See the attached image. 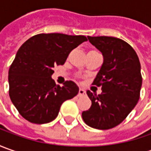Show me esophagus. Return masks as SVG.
Returning a JSON list of instances; mask_svg holds the SVG:
<instances>
[{
  "label": "esophagus",
  "mask_w": 151,
  "mask_h": 151,
  "mask_svg": "<svg viewBox=\"0 0 151 151\" xmlns=\"http://www.w3.org/2000/svg\"><path fill=\"white\" fill-rule=\"evenodd\" d=\"M83 95H86V91L84 89H81V88H80V90H79V93H78V96H83Z\"/></svg>",
  "instance_id": "obj_1"
}]
</instances>
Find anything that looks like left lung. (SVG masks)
<instances>
[{
    "instance_id": "obj_1",
    "label": "left lung",
    "mask_w": 151,
    "mask_h": 151,
    "mask_svg": "<svg viewBox=\"0 0 151 151\" xmlns=\"http://www.w3.org/2000/svg\"><path fill=\"white\" fill-rule=\"evenodd\" d=\"M99 50L103 62L93 85L101 86V93L86 91L91 101L82 113L84 122L96 129H109L121 124L136 106L142 86L140 63L128 43L113 37H87Z\"/></svg>"
}]
</instances>
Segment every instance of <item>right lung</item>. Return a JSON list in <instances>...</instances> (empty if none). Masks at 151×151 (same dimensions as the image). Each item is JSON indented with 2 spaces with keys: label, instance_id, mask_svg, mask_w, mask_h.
<instances>
[{
  "label": "right lung",
  "instance_id": "add662e5",
  "mask_svg": "<svg viewBox=\"0 0 151 151\" xmlns=\"http://www.w3.org/2000/svg\"><path fill=\"white\" fill-rule=\"evenodd\" d=\"M86 41L82 35L41 33L21 46L9 69V96L24 119L38 124L50 123L57 118L61 104L78 94L74 81L55 84L53 68L64 65L70 52Z\"/></svg>",
  "mask_w": 151,
  "mask_h": 151
}]
</instances>
